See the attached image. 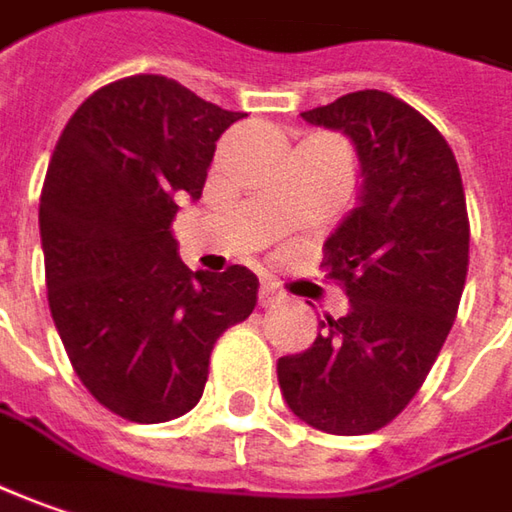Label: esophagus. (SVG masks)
<instances>
[{
    "mask_svg": "<svg viewBox=\"0 0 512 512\" xmlns=\"http://www.w3.org/2000/svg\"><path fill=\"white\" fill-rule=\"evenodd\" d=\"M257 300H260V306L272 309V306H280V303L286 300V295L280 292L272 280H263V283H260V295H257Z\"/></svg>",
    "mask_w": 512,
    "mask_h": 512,
    "instance_id": "obj_1",
    "label": "esophagus"
}]
</instances>
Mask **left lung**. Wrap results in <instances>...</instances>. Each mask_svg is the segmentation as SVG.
<instances>
[{
    "mask_svg": "<svg viewBox=\"0 0 512 512\" xmlns=\"http://www.w3.org/2000/svg\"><path fill=\"white\" fill-rule=\"evenodd\" d=\"M338 128L361 160V206L323 243L349 312L278 361L289 410L332 435L387 427L427 381L456 321L470 220L456 154L424 114L387 91H355L300 114Z\"/></svg>",
    "mask_w": 512,
    "mask_h": 512,
    "instance_id": "8db88e82",
    "label": "left lung"
}]
</instances>
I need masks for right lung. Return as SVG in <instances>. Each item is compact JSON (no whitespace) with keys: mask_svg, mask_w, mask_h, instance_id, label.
Wrapping results in <instances>:
<instances>
[{"mask_svg":"<svg viewBox=\"0 0 512 512\" xmlns=\"http://www.w3.org/2000/svg\"><path fill=\"white\" fill-rule=\"evenodd\" d=\"M240 117L137 74L82 102L48 163L39 232L56 332L85 389L125 421L186 415L217 338L255 309V272H191L171 237L177 203L200 200L214 143Z\"/></svg>","mask_w":512,"mask_h":512,"instance_id":"add662e5","label":"right lung"}]
</instances>
